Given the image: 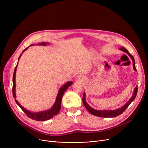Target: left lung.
Returning a JSON list of instances; mask_svg holds the SVG:
<instances>
[{
	"mask_svg": "<svg viewBox=\"0 0 148 148\" xmlns=\"http://www.w3.org/2000/svg\"><path fill=\"white\" fill-rule=\"evenodd\" d=\"M119 49L121 50H122V51H124V52H125L126 53H127L128 55L130 56L132 60H133V69H134V70H135V71H137L136 68V66H135V60H134V57L132 56L131 54L128 52V51L124 47H121ZM137 90H138V89H137V86H136V87L134 89L133 96H132V97L129 99L128 101L125 105L123 106L121 108H118V109H116V110H97L94 109V108H92L86 101V99H85V96H86V94H85V93H84L83 96V103L84 107H86V109L88 110V112L93 115L96 116H98V117H101V118L116 117V116L120 115L124 111H125L127 109V108L129 106V105L134 100V99H135V98L137 95Z\"/></svg>",
	"mask_w": 148,
	"mask_h": 148,
	"instance_id": "8db88e82",
	"label": "left lung"
}]
</instances>
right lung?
<instances>
[{"label":"right lung","instance_id":"right-lung-1","mask_svg":"<svg viewBox=\"0 0 148 148\" xmlns=\"http://www.w3.org/2000/svg\"><path fill=\"white\" fill-rule=\"evenodd\" d=\"M48 44L49 43H46V42H41V43H40L38 44L44 46ZM32 45H30V46H32ZM28 48H29V47H27V48H26L23 51V52L21 53L20 56L18 58V60L21 56L22 53L25 50H26ZM17 65H18V63H17L16 66H15V68L14 74H13V78H12V83H13L12 94H13V97L15 98V101L16 102V103L18 104V106L21 108V110L26 113V114L28 116V117L33 120H35V121H47V120L53 118L54 116L56 115L59 112V111L60 110V107H61V101H62V97H63V95L64 94V92L66 90V89L68 88V87L71 86V85L73 83V82L70 81V82H66L65 84H64L63 86H62L59 89L56 99V101H55V103H54L53 107L50 108V109H49L47 110H45V111L40 112H36V113L30 112V111L27 110V109H26L25 108L22 107V106L18 103V101L16 99V95H15V74H16Z\"/></svg>","mask_w":148,"mask_h":148}]
</instances>
